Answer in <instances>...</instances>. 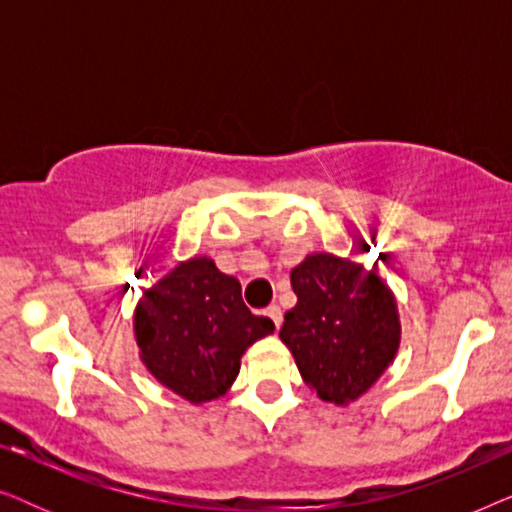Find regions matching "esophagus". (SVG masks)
Masks as SVG:
<instances>
[{
	"label": "esophagus",
	"instance_id": "34e87169",
	"mask_svg": "<svg viewBox=\"0 0 512 512\" xmlns=\"http://www.w3.org/2000/svg\"><path fill=\"white\" fill-rule=\"evenodd\" d=\"M265 314H268V317L272 319V324H275V328L282 326V319H284L282 307H279V305H270L268 310H265Z\"/></svg>",
	"mask_w": 512,
	"mask_h": 512
}]
</instances>
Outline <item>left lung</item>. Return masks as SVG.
Instances as JSON below:
<instances>
[{
  "label": "left lung",
  "mask_w": 512,
  "mask_h": 512,
  "mask_svg": "<svg viewBox=\"0 0 512 512\" xmlns=\"http://www.w3.org/2000/svg\"><path fill=\"white\" fill-rule=\"evenodd\" d=\"M298 296L279 338L321 401L347 405L373 387L401 345L396 298L361 263L310 254L291 270Z\"/></svg>",
  "instance_id": "1"
}]
</instances>
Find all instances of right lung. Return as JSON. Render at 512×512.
<instances>
[{
    "instance_id": "add662e5",
    "label": "right lung",
    "mask_w": 512,
    "mask_h": 512,
    "mask_svg": "<svg viewBox=\"0 0 512 512\" xmlns=\"http://www.w3.org/2000/svg\"><path fill=\"white\" fill-rule=\"evenodd\" d=\"M272 331L268 317H256L244 305L240 282L207 256L179 263L144 291L135 310L144 366L195 405L226 394L247 347Z\"/></svg>"
}]
</instances>
